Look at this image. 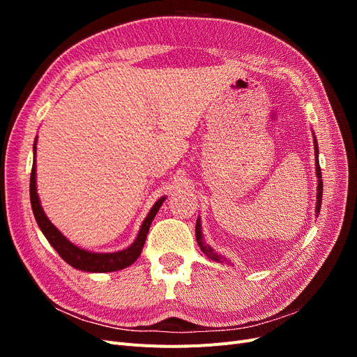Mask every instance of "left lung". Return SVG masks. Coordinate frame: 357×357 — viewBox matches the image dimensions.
Returning <instances> with one entry per match:
<instances>
[{"instance_id": "1", "label": "left lung", "mask_w": 357, "mask_h": 357, "mask_svg": "<svg viewBox=\"0 0 357 357\" xmlns=\"http://www.w3.org/2000/svg\"><path fill=\"white\" fill-rule=\"evenodd\" d=\"M312 143H314V158H316V177H317V195H316V215H319L320 213V207H321V195H323V181H321V171H320V165H319V146H317V138L314 135V132H312ZM195 236H197V241H198V245L201 248V252L210 257L211 261L214 262H219V264H223L225 261L229 264L228 259H225L222 255H219L218 252L214 250V248L205 243L204 240V234H202V226H201V218L198 215L197 219V226H195Z\"/></svg>"}]
</instances>
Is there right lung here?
<instances>
[{
    "label": "right lung",
    "instance_id": "1",
    "mask_svg": "<svg viewBox=\"0 0 357 357\" xmlns=\"http://www.w3.org/2000/svg\"><path fill=\"white\" fill-rule=\"evenodd\" d=\"M32 152H34V160H32V171H31V183H29V198H31V207L32 213H34L36 222L38 228L41 229L43 235L46 236V240L50 243V245L55 248L59 253V256L66 261L68 265H71L75 269H80L84 273H113V271H121V269L132 265L138 256L142 255V250L144 247L147 232L150 229V225H152L156 213L159 211L160 205L164 204L167 197L159 198L152 208H150L146 219L142 223V228H139L135 241L128 245L123 250L113 252V253H96L86 250L79 245L71 243L66 235H63L55 225H53L49 218L46 215L45 210L41 207V202L37 193V138L34 142V147H32Z\"/></svg>",
    "mask_w": 357,
    "mask_h": 357
}]
</instances>
